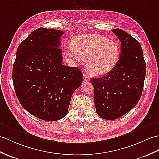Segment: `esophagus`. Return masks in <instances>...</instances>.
I'll return each instance as SVG.
<instances>
[{
  "mask_svg": "<svg viewBox=\"0 0 159 159\" xmlns=\"http://www.w3.org/2000/svg\"><path fill=\"white\" fill-rule=\"evenodd\" d=\"M83 79L84 82H88V81H89V78L85 75V74H83Z\"/></svg>",
  "mask_w": 159,
  "mask_h": 159,
  "instance_id": "obj_1",
  "label": "esophagus"
}]
</instances>
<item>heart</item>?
I'll return each instance as SVG.
<instances>
[{"label":"heart","instance_id":"1","mask_svg":"<svg viewBox=\"0 0 159 159\" xmlns=\"http://www.w3.org/2000/svg\"><path fill=\"white\" fill-rule=\"evenodd\" d=\"M67 55L77 61L87 60L89 72L93 76H102L115 67L120 50L119 44L113 40L98 34H86L73 39Z\"/></svg>","mask_w":159,"mask_h":159}]
</instances>
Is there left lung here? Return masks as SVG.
<instances>
[{
	"label": "left lung",
	"instance_id": "1",
	"mask_svg": "<svg viewBox=\"0 0 159 159\" xmlns=\"http://www.w3.org/2000/svg\"><path fill=\"white\" fill-rule=\"evenodd\" d=\"M121 45L119 60L111 71L92 79L96 112L106 120L116 119L138 104L142 93L146 66L137 40L119 28L113 29Z\"/></svg>",
	"mask_w": 159,
	"mask_h": 159
}]
</instances>
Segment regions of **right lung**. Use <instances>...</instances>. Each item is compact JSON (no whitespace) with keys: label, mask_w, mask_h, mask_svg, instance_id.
<instances>
[{"label":"right lung","mask_w":159,"mask_h":159,"mask_svg":"<svg viewBox=\"0 0 159 159\" xmlns=\"http://www.w3.org/2000/svg\"><path fill=\"white\" fill-rule=\"evenodd\" d=\"M64 32L40 28L20 44L13 66L17 98L32 115L58 120L68 113L74 92L83 82L76 67L62 64L60 49Z\"/></svg>","instance_id":"obj_1"}]
</instances>
